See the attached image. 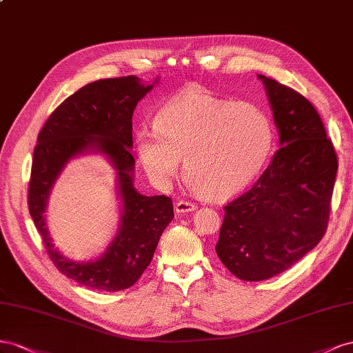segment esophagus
<instances>
[{
    "mask_svg": "<svg viewBox=\"0 0 353 353\" xmlns=\"http://www.w3.org/2000/svg\"><path fill=\"white\" fill-rule=\"evenodd\" d=\"M174 210L179 214H185V213H190V211H195L196 205L189 203V201H177V203L174 204Z\"/></svg>",
    "mask_w": 353,
    "mask_h": 353,
    "instance_id": "obj_1",
    "label": "esophagus"
}]
</instances>
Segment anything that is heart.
Wrapping results in <instances>:
<instances>
[{
	"mask_svg": "<svg viewBox=\"0 0 353 353\" xmlns=\"http://www.w3.org/2000/svg\"><path fill=\"white\" fill-rule=\"evenodd\" d=\"M274 137L265 109L217 97L203 85H188L158 110L154 127L136 128L133 142L155 185L165 186L183 158L194 192L207 201H226L260 173Z\"/></svg>",
	"mask_w": 353,
	"mask_h": 353,
	"instance_id": "heart-1",
	"label": "heart"
}]
</instances>
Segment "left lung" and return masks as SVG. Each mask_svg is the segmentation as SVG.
Here are the masks:
<instances>
[{
  "label": "left lung",
  "mask_w": 353,
  "mask_h": 353,
  "mask_svg": "<svg viewBox=\"0 0 353 353\" xmlns=\"http://www.w3.org/2000/svg\"><path fill=\"white\" fill-rule=\"evenodd\" d=\"M279 149L256 185L225 207L219 259L244 281H265L314 250L327 230L337 155L316 109L265 75Z\"/></svg>",
  "instance_id": "left-lung-1"
}]
</instances>
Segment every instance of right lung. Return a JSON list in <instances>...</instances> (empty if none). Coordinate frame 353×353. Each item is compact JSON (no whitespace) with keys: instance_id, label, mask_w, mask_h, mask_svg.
Wrapping results in <instances>:
<instances>
[{"instance_id":"1","label":"right lung","mask_w":353,"mask_h":353,"mask_svg":"<svg viewBox=\"0 0 353 353\" xmlns=\"http://www.w3.org/2000/svg\"><path fill=\"white\" fill-rule=\"evenodd\" d=\"M158 81L145 84L130 75L90 83L60 103L38 134L28 189L29 213L56 268L88 288L121 291L136 284L174 217L168 196L142 195L133 183L132 118L137 103ZM85 153L103 154L114 167L121 219L119 234L102 256L75 262L54 247L43 213L59 173L70 159Z\"/></svg>"}]
</instances>
